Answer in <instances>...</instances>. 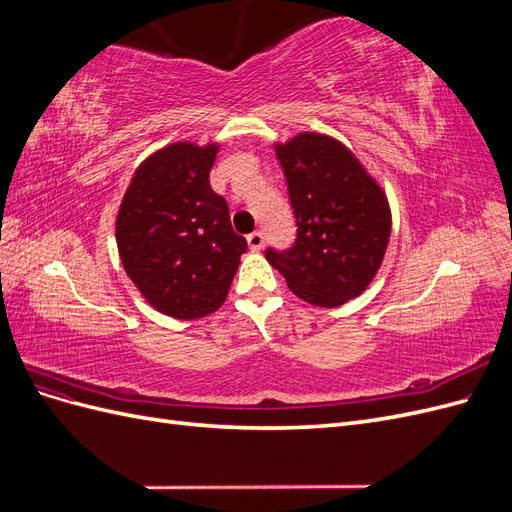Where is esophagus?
Segmentation results:
<instances>
[{
	"label": "esophagus",
	"mask_w": 512,
	"mask_h": 512,
	"mask_svg": "<svg viewBox=\"0 0 512 512\" xmlns=\"http://www.w3.org/2000/svg\"><path fill=\"white\" fill-rule=\"evenodd\" d=\"M247 245H250L254 252L262 250V245H265V235H262L260 230H254V232H250V235H247Z\"/></svg>",
	"instance_id": "obj_1"
}]
</instances>
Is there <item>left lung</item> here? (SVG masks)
<instances>
[{"label":"left lung","mask_w":512,"mask_h":512,"mask_svg":"<svg viewBox=\"0 0 512 512\" xmlns=\"http://www.w3.org/2000/svg\"><path fill=\"white\" fill-rule=\"evenodd\" d=\"M297 222L286 250L267 260L288 288L318 307L359 297L374 280L391 237V211L380 185L335 138L305 132L275 147Z\"/></svg>","instance_id":"obj_1"}]
</instances>
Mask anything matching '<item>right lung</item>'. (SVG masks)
I'll list each match as a JSON object with an SVG mask.
<instances>
[{"label":"right lung","mask_w":512,"mask_h":512,"mask_svg":"<svg viewBox=\"0 0 512 512\" xmlns=\"http://www.w3.org/2000/svg\"><path fill=\"white\" fill-rule=\"evenodd\" d=\"M218 147L173 143L136 168L117 215L123 269L158 312L194 320L218 309L247 241L211 190Z\"/></svg>","instance_id":"right-lung-1"}]
</instances>
